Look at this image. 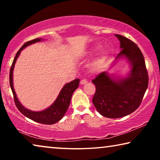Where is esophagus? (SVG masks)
<instances>
[{
    "mask_svg": "<svg viewBox=\"0 0 160 160\" xmlns=\"http://www.w3.org/2000/svg\"><path fill=\"white\" fill-rule=\"evenodd\" d=\"M87 82H88V80H87L86 79H82V80H81V81H80L81 85H85V84H86Z\"/></svg>",
    "mask_w": 160,
    "mask_h": 160,
    "instance_id": "obj_1",
    "label": "esophagus"
}]
</instances>
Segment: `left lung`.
Masks as SVG:
<instances>
[{"label": "left lung", "mask_w": 160, "mask_h": 160, "mask_svg": "<svg viewBox=\"0 0 160 160\" xmlns=\"http://www.w3.org/2000/svg\"><path fill=\"white\" fill-rule=\"evenodd\" d=\"M115 36L121 48L116 59L126 58L131 67L130 73L125 78L114 79L107 72H102L92 81L96 87L94 106L100 114L110 118H121L135 112L141 104L149 82L145 59L138 47L122 35Z\"/></svg>", "instance_id": "left-lung-1"}]
</instances>
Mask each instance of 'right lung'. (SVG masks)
I'll return each instance as SVG.
<instances>
[{
    "label": "right lung",
    "instance_id": "1",
    "mask_svg": "<svg viewBox=\"0 0 160 160\" xmlns=\"http://www.w3.org/2000/svg\"><path fill=\"white\" fill-rule=\"evenodd\" d=\"M42 40L44 39H42V38H37V39L26 42L16 53V56L14 58V60H13L10 70V85L12 92L16 107L24 116L32 119V121H36L37 123L51 125V124H54L60 121L67 112L72 94L79 86V79H75L71 81V82L66 84L63 86V88L61 89L58 97L55 100V102L51 104V106L45 110L41 111V112H33V111L27 109L26 108L24 107L21 104V103L19 102L18 97L16 96L14 88H13V69H14L15 62L17 61L18 56H20L21 51L28 47V46L38 42H41Z\"/></svg>",
    "mask_w": 160,
    "mask_h": 160
}]
</instances>
